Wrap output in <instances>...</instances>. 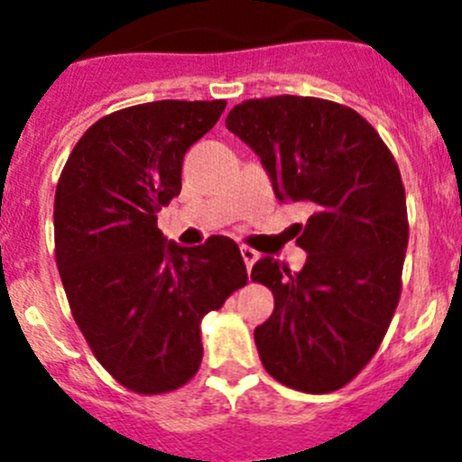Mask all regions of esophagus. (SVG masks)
<instances>
[{"label": "esophagus", "instance_id": "obj_1", "mask_svg": "<svg viewBox=\"0 0 462 462\" xmlns=\"http://www.w3.org/2000/svg\"><path fill=\"white\" fill-rule=\"evenodd\" d=\"M241 257H244V261H245V268H248V274H250V268H253V263L254 261H257V250H253V248H248V245H241Z\"/></svg>", "mask_w": 462, "mask_h": 462}]
</instances>
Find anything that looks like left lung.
<instances>
[{"mask_svg":"<svg viewBox=\"0 0 462 462\" xmlns=\"http://www.w3.org/2000/svg\"><path fill=\"white\" fill-rule=\"evenodd\" d=\"M226 127L261 158L279 201L313 209L297 236L304 268L253 265L274 295L254 342L274 380L328 393L365 369L398 306L409 241L400 170L357 111L321 97L245 100Z\"/></svg>","mask_w":462,"mask_h":462,"instance_id":"left-lung-1","label":"left lung"}]
</instances>
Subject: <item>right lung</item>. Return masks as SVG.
Returning a JSON list of instances; mask_svg holds the SVG:
<instances>
[{
    "instance_id": "right-lung-1",
    "label": "right lung",
    "mask_w": 462,
    "mask_h": 462,
    "mask_svg": "<svg viewBox=\"0 0 462 462\" xmlns=\"http://www.w3.org/2000/svg\"><path fill=\"white\" fill-rule=\"evenodd\" d=\"M226 102L158 100L105 116L78 141L55 189V259L93 356L136 393L183 386L201 366V319L245 286L230 236L183 248L156 214L180 192L185 152Z\"/></svg>"
}]
</instances>
